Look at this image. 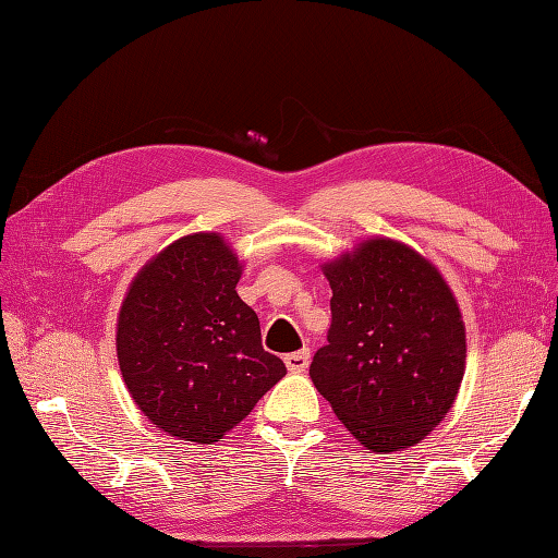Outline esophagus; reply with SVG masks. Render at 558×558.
I'll return each mask as SVG.
<instances>
[{
	"instance_id": "esophagus-1",
	"label": "esophagus",
	"mask_w": 558,
	"mask_h": 558,
	"mask_svg": "<svg viewBox=\"0 0 558 558\" xmlns=\"http://www.w3.org/2000/svg\"><path fill=\"white\" fill-rule=\"evenodd\" d=\"M283 364L291 373H303L310 366V350H298L283 356Z\"/></svg>"
}]
</instances>
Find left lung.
<instances>
[{
    "mask_svg": "<svg viewBox=\"0 0 558 558\" xmlns=\"http://www.w3.org/2000/svg\"><path fill=\"white\" fill-rule=\"evenodd\" d=\"M330 328L310 375L340 423L375 453L441 423L464 373V324L441 275L413 248L371 239L324 267Z\"/></svg>",
    "mask_w": 558,
    "mask_h": 558,
    "instance_id": "left-lung-1",
    "label": "left lung"
}]
</instances>
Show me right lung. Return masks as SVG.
Segmentation results:
<instances>
[{
  "label": "right lung",
  "instance_id": "1",
  "mask_svg": "<svg viewBox=\"0 0 558 558\" xmlns=\"http://www.w3.org/2000/svg\"><path fill=\"white\" fill-rule=\"evenodd\" d=\"M236 255L214 232L163 248L133 279L117 324V359L133 401L159 429L214 444L283 375L242 298Z\"/></svg>",
  "mask_w": 558,
  "mask_h": 558
}]
</instances>
